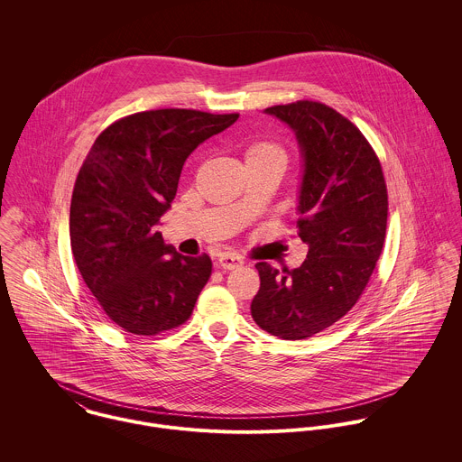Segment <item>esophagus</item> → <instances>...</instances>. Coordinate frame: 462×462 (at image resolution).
<instances>
[{
  "mask_svg": "<svg viewBox=\"0 0 462 462\" xmlns=\"http://www.w3.org/2000/svg\"><path fill=\"white\" fill-rule=\"evenodd\" d=\"M217 264H218V268H224V270H235L244 264V260L231 253H222V254H218Z\"/></svg>",
  "mask_w": 462,
  "mask_h": 462,
  "instance_id": "34e87169",
  "label": "esophagus"
}]
</instances>
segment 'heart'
Wrapping results in <instances>:
<instances>
[{
    "label": "heart",
    "mask_w": 462,
    "mask_h": 462,
    "mask_svg": "<svg viewBox=\"0 0 462 462\" xmlns=\"http://www.w3.org/2000/svg\"><path fill=\"white\" fill-rule=\"evenodd\" d=\"M266 156H275L284 160V151L281 149V145L266 140L251 143L245 151V158H266Z\"/></svg>",
    "instance_id": "obj_1"
}]
</instances>
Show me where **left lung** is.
<instances>
[{
  "label": "left lung",
  "mask_w": 462,
  "mask_h": 462,
  "mask_svg": "<svg viewBox=\"0 0 462 462\" xmlns=\"http://www.w3.org/2000/svg\"><path fill=\"white\" fill-rule=\"evenodd\" d=\"M264 114L299 143V236L308 256L282 272L256 263L262 284L251 315L272 336L304 339L337 322L363 293L384 245L388 192L374 149L336 110L297 101Z\"/></svg>",
  "instance_id": "8db88e82"
}]
</instances>
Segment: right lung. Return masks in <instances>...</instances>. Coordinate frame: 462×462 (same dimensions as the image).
<instances>
[{
  "mask_svg": "<svg viewBox=\"0 0 462 462\" xmlns=\"http://www.w3.org/2000/svg\"><path fill=\"white\" fill-rule=\"evenodd\" d=\"M238 114L151 110L101 133L76 178L69 235L78 270L119 328L154 336L187 322L211 260L180 254L158 231L187 158Z\"/></svg>",
  "mask_w": 462,
  "mask_h": 462,
  "instance_id": "obj_1",
  "label": "right lung"
}]
</instances>
